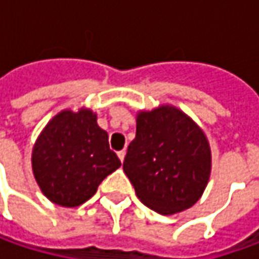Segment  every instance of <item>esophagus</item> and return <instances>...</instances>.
<instances>
[{
  "mask_svg": "<svg viewBox=\"0 0 259 259\" xmlns=\"http://www.w3.org/2000/svg\"><path fill=\"white\" fill-rule=\"evenodd\" d=\"M125 153H126L125 150H121V151H118V157H119V160H121V161H124Z\"/></svg>",
  "mask_w": 259,
  "mask_h": 259,
  "instance_id": "esophagus-1",
  "label": "esophagus"
}]
</instances>
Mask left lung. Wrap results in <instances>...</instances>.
Segmentation results:
<instances>
[{
	"label": "left lung",
	"mask_w": 259,
	"mask_h": 259,
	"mask_svg": "<svg viewBox=\"0 0 259 259\" xmlns=\"http://www.w3.org/2000/svg\"><path fill=\"white\" fill-rule=\"evenodd\" d=\"M210 165L206 135L180 109L163 105L137 115L124 171L147 207L161 214L192 207L206 189Z\"/></svg>",
	"instance_id": "obj_1"
}]
</instances>
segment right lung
I'll use <instances>...</instances> for the list:
<instances>
[{
    "label": "right lung",
    "mask_w": 259,
    "mask_h": 259,
    "mask_svg": "<svg viewBox=\"0 0 259 259\" xmlns=\"http://www.w3.org/2000/svg\"><path fill=\"white\" fill-rule=\"evenodd\" d=\"M35 182L53 203L75 207L89 200L121 165L108 134L91 109L62 111L46 125L31 155Z\"/></svg>",
    "instance_id": "right-lung-1"
}]
</instances>
